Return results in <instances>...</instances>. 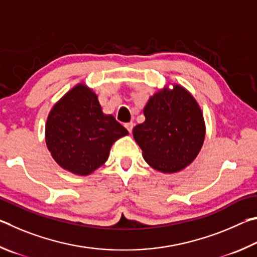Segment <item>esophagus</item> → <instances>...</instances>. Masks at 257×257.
Returning a JSON list of instances; mask_svg holds the SVG:
<instances>
[{
    "label": "esophagus",
    "instance_id": "34e87169",
    "mask_svg": "<svg viewBox=\"0 0 257 257\" xmlns=\"http://www.w3.org/2000/svg\"><path fill=\"white\" fill-rule=\"evenodd\" d=\"M133 126H134V124L132 123V121H130V123H126V124H125V127H126V130H127V131H128L130 133L132 132Z\"/></svg>",
    "mask_w": 257,
    "mask_h": 257
}]
</instances>
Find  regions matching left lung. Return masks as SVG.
<instances>
[{
  "label": "left lung",
  "mask_w": 257,
  "mask_h": 257,
  "mask_svg": "<svg viewBox=\"0 0 257 257\" xmlns=\"http://www.w3.org/2000/svg\"><path fill=\"white\" fill-rule=\"evenodd\" d=\"M143 114L146 120L133 128V138L150 167L174 174L194 161L204 143L205 121L187 89L166 84L149 98Z\"/></svg>",
  "instance_id": "1"
}]
</instances>
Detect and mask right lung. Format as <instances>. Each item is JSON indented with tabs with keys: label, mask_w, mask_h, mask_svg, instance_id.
Returning <instances> with one entry per match:
<instances>
[{
	"label": "right lung",
	"mask_w": 257,
	"mask_h": 257,
	"mask_svg": "<svg viewBox=\"0 0 257 257\" xmlns=\"http://www.w3.org/2000/svg\"><path fill=\"white\" fill-rule=\"evenodd\" d=\"M128 131L102 112L97 93L84 82L70 89L49 111L45 140L61 168L88 176L106 163L110 148Z\"/></svg>",
	"instance_id": "1"
}]
</instances>
